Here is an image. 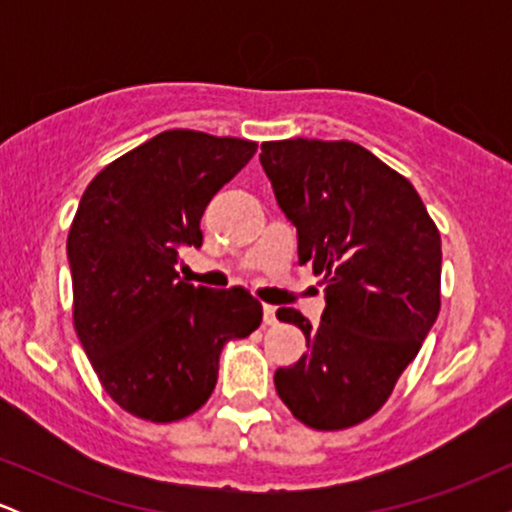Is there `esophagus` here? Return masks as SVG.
I'll use <instances>...</instances> for the list:
<instances>
[{
	"instance_id": "34e87169",
	"label": "esophagus",
	"mask_w": 512,
	"mask_h": 512,
	"mask_svg": "<svg viewBox=\"0 0 512 512\" xmlns=\"http://www.w3.org/2000/svg\"><path fill=\"white\" fill-rule=\"evenodd\" d=\"M276 308L274 305H264V325H276Z\"/></svg>"
}]
</instances>
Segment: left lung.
Returning a JSON list of instances; mask_svg holds the SVG:
<instances>
[{
  "instance_id": "obj_1",
  "label": "left lung",
  "mask_w": 512,
  "mask_h": 512,
  "mask_svg": "<svg viewBox=\"0 0 512 512\" xmlns=\"http://www.w3.org/2000/svg\"><path fill=\"white\" fill-rule=\"evenodd\" d=\"M260 161L327 301L317 327L276 310L308 342L276 392L301 424L342 431L383 407L436 322L440 233L414 185L354 142H264Z\"/></svg>"
}]
</instances>
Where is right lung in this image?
<instances>
[{
  "label": "right lung",
  "instance_id": "right-lung-1",
  "mask_svg": "<svg viewBox=\"0 0 512 512\" xmlns=\"http://www.w3.org/2000/svg\"><path fill=\"white\" fill-rule=\"evenodd\" d=\"M257 144L168 129L105 166L69 228L74 330L110 397L132 416L170 424L195 414L219 378L228 339L260 327L250 291L192 286L180 248L202 245L211 197Z\"/></svg>",
  "mask_w": 512,
  "mask_h": 512
}]
</instances>
